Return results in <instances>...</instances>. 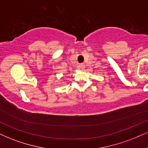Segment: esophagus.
<instances>
[{"instance_id": "1", "label": "esophagus", "mask_w": 148, "mask_h": 148, "mask_svg": "<svg viewBox=\"0 0 148 148\" xmlns=\"http://www.w3.org/2000/svg\"><path fill=\"white\" fill-rule=\"evenodd\" d=\"M85 64H83V63H82V64H80L79 65V68L80 69H82V70L85 68Z\"/></svg>"}]
</instances>
